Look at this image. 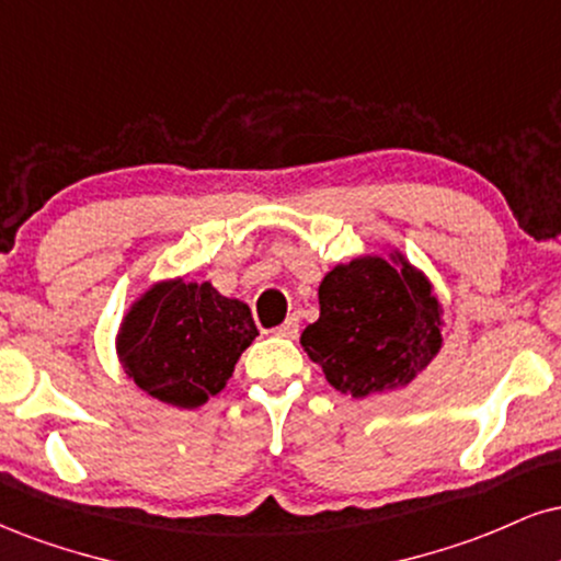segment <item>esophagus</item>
<instances>
[{
    "label": "esophagus",
    "instance_id": "34e87169",
    "mask_svg": "<svg viewBox=\"0 0 561 561\" xmlns=\"http://www.w3.org/2000/svg\"><path fill=\"white\" fill-rule=\"evenodd\" d=\"M300 332V323H298V316H287V321L282 323L279 329H276V336H282V340H295Z\"/></svg>",
    "mask_w": 561,
    "mask_h": 561
}]
</instances>
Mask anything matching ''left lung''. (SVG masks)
Masks as SVG:
<instances>
[{
    "label": "left lung",
    "mask_w": 561,
    "mask_h": 561,
    "mask_svg": "<svg viewBox=\"0 0 561 561\" xmlns=\"http://www.w3.org/2000/svg\"><path fill=\"white\" fill-rule=\"evenodd\" d=\"M319 306L300 345L327 381L355 400L408 387L444 345L442 300L397 248L336 263L321 279Z\"/></svg>",
    "instance_id": "obj_1"
}]
</instances>
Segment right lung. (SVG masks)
<instances>
[{
  "mask_svg": "<svg viewBox=\"0 0 561 561\" xmlns=\"http://www.w3.org/2000/svg\"><path fill=\"white\" fill-rule=\"evenodd\" d=\"M255 336L245 302L182 274L153 282L130 302L114 350L127 379L148 397L195 410L227 387Z\"/></svg>",
  "mask_w": 561,
  "mask_h": 561,
  "instance_id": "add662e5",
  "label": "right lung"
}]
</instances>
